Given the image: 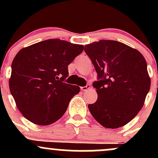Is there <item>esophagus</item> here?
Returning a JSON list of instances; mask_svg holds the SVG:
<instances>
[{"mask_svg":"<svg viewBox=\"0 0 158 158\" xmlns=\"http://www.w3.org/2000/svg\"><path fill=\"white\" fill-rule=\"evenodd\" d=\"M89 88H90V85H88V84L85 87H81V90H83V91H85V90H88Z\"/></svg>","mask_w":158,"mask_h":158,"instance_id":"obj_1","label":"esophagus"}]
</instances>
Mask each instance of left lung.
<instances>
[{
    "label": "left lung",
    "mask_w": 158,
    "mask_h": 158,
    "mask_svg": "<svg viewBox=\"0 0 158 158\" xmlns=\"http://www.w3.org/2000/svg\"><path fill=\"white\" fill-rule=\"evenodd\" d=\"M99 81L98 98L88 105L94 118L105 128H120L139 113L151 86L145 58L138 50L112 40L86 44Z\"/></svg>",
    "instance_id": "1"
}]
</instances>
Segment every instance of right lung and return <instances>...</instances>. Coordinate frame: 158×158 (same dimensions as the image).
Wrapping results in <instances>:
<instances>
[{"instance_id":"obj_1","label":"right lung","mask_w":158,"mask_h":158,"mask_svg":"<svg viewBox=\"0 0 158 158\" xmlns=\"http://www.w3.org/2000/svg\"><path fill=\"white\" fill-rule=\"evenodd\" d=\"M84 46L48 39L21 49L12 63L9 85L17 108L25 118L48 126L64 115L70 99L80 91L64 82L68 64Z\"/></svg>"}]
</instances>
